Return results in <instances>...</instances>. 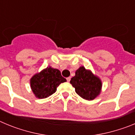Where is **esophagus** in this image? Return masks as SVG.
<instances>
[{"label":"esophagus","instance_id":"obj_1","mask_svg":"<svg viewBox=\"0 0 135 135\" xmlns=\"http://www.w3.org/2000/svg\"><path fill=\"white\" fill-rule=\"evenodd\" d=\"M70 80H71V78H70V77H68V78H67V81H68V82H70Z\"/></svg>","mask_w":135,"mask_h":135}]
</instances>
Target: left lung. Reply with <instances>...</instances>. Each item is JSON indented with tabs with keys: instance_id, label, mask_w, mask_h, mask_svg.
<instances>
[{
	"instance_id": "obj_1",
	"label": "left lung",
	"mask_w": 135,
	"mask_h": 135,
	"mask_svg": "<svg viewBox=\"0 0 135 135\" xmlns=\"http://www.w3.org/2000/svg\"><path fill=\"white\" fill-rule=\"evenodd\" d=\"M70 84L75 88V91L84 99L91 101L100 95L102 82L91 70L84 66L80 67L76 71L75 76L71 78Z\"/></svg>"
}]
</instances>
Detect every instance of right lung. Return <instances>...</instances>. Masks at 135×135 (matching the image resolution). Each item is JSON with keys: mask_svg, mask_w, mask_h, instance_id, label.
Returning a JSON list of instances; mask_svg holds the SVG:
<instances>
[{"mask_svg": "<svg viewBox=\"0 0 135 135\" xmlns=\"http://www.w3.org/2000/svg\"><path fill=\"white\" fill-rule=\"evenodd\" d=\"M59 70L47 67L36 74L30 80V87L36 98H47L55 93L61 83L66 82Z\"/></svg>", "mask_w": 135, "mask_h": 135, "instance_id": "right-lung-1", "label": "right lung"}]
</instances>
